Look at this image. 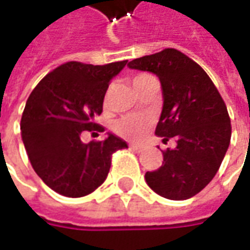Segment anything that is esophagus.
<instances>
[{"label":"esophagus","mask_w":250,"mask_h":250,"mask_svg":"<svg viewBox=\"0 0 250 250\" xmlns=\"http://www.w3.org/2000/svg\"><path fill=\"white\" fill-rule=\"evenodd\" d=\"M130 148L133 149V151H136V152H141L143 149H144V146H138V144H131Z\"/></svg>","instance_id":"1"}]
</instances>
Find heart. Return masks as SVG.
Here are the masks:
<instances>
[{"mask_svg": "<svg viewBox=\"0 0 250 250\" xmlns=\"http://www.w3.org/2000/svg\"><path fill=\"white\" fill-rule=\"evenodd\" d=\"M148 74H138L133 78V85H137L140 81L146 80ZM149 125V119L146 116H140V114H130L125 116L120 120H117L114 123V130L117 134L125 137V138H140L146 133V130Z\"/></svg>", "mask_w": 250, "mask_h": 250, "instance_id": "b5f03b06", "label": "heart"}]
</instances>
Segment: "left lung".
Masks as SVG:
<instances>
[{"label": "left lung", "instance_id": "left-lung-1", "mask_svg": "<svg viewBox=\"0 0 250 250\" xmlns=\"http://www.w3.org/2000/svg\"><path fill=\"white\" fill-rule=\"evenodd\" d=\"M128 68L155 74L162 88V112L155 134L176 146L164 151V162L146 172V185L169 200H186L204 189L223 162L231 141L227 106L197 62L175 49L130 61Z\"/></svg>", "mask_w": 250, "mask_h": 250}]
</instances>
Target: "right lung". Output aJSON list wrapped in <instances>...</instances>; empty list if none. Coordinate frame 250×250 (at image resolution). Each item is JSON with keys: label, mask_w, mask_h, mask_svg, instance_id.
<instances>
[{"label": "right lung", "mask_w": 250, "mask_h": 250, "mask_svg": "<svg viewBox=\"0 0 250 250\" xmlns=\"http://www.w3.org/2000/svg\"><path fill=\"white\" fill-rule=\"evenodd\" d=\"M127 64L70 61L51 71L27 98L21 120L22 140L38 176L65 197H82L106 179L112 154L127 148L107 133L104 141H81V133L104 131L93 120L104 110L109 82Z\"/></svg>", "instance_id": "1"}]
</instances>
